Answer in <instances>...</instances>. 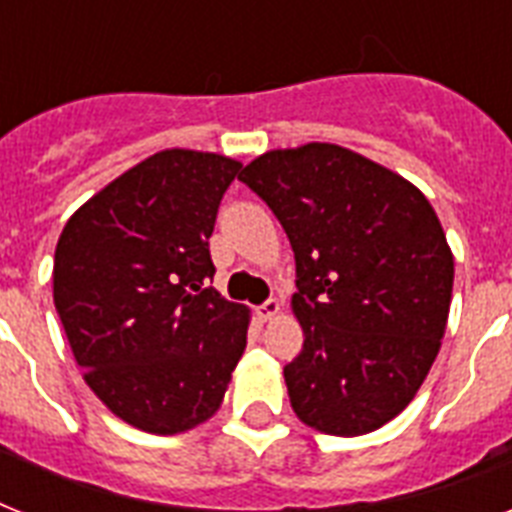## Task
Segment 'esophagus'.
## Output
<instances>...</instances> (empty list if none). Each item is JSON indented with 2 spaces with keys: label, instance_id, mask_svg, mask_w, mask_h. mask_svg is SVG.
Returning a JSON list of instances; mask_svg holds the SVG:
<instances>
[{
  "label": "esophagus",
  "instance_id": "obj_1",
  "mask_svg": "<svg viewBox=\"0 0 512 512\" xmlns=\"http://www.w3.org/2000/svg\"><path fill=\"white\" fill-rule=\"evenodd\" d=\"M281 311V303L279 300H265L263 305H257V319L260 321H271L276 319Z\"/></svg>",
  "mask_w": 512,
  "mask_h": 512
}]
</instances>
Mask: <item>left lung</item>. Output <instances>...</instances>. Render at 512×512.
<instances>
[{
	"label": "left lung",
	"mask_w": 512,
	"mask_h": 512,
	"mask_svg": "<svg viewBox=\"0 0 512 512\" xmlns=\"http://www.w3.org/2000/svg\"><path fill=\"white\" fill-rule=\"evenodd\" d=\"M279 217L297 265L303 350L284 366L292 409L329 436H364L401 414L441 350L454 255L436 209L366 156L305 143L239 175Z\"/></svg>",
	"instance_id": "obj_1"
}]
</instances>
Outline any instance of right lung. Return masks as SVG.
I'll return each instance as SVG.
<instances>
[{
	"label": "right lung",
	"mask_w": 512,
	"mask_h": 512,
	"mask_svg": "<svg viewBox=\"0 0 512 512\" xmlns=\"http://www.w3.org/2000/svg\"><path fill=\"white\" fill-rule=\"evenodd\" d=\"M241 162L167 148L68 217L52 300L92 393L127 425L175 436L220 409L249 308L207 287L209 236Z\"/></svg>",
	"instance_id": "obj_1"
}]
</instances>
